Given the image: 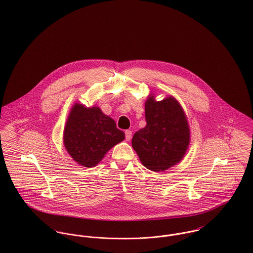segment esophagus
<instances>
[{
  "label": "esophagus",
  "mask_w": 253,
  "mask_h": 253,
  "mask_svg": "<svg viewBox=\"0 0 253 253\" xmlns=\"http://www.w3.org/2000/svg\"><path fill=\"white\" fill-rule=\"evenodd\" d=\"M131 138H132V131L126 130V131H125V140H131Z\"/></svg>",
  "instance_id": "1"
}]
</instances>
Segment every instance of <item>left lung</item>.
I'll use <instances>...</instances> for the list:
<instances>
[{"label":"left lung","instance_id":"left-lung-1","mask_svg":"<svg viewBox=\"0 0 253 253\" xmlns=\"http://www.w3.org/2000/svg\"><path fill=\"white\" fill-rule=\"evenodd\" d=\"M146 126L136 132L132 146L145 168L164 171L179 163L190 142L187 118L179 103L171 96L145 102Z\"/></svg>","mask_w":253,"mask_h":253}]
</instances>
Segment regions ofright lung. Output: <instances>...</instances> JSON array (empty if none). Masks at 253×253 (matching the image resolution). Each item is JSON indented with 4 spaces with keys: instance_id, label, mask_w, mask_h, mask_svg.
<instances>
[{
    "instance_id": "1",
    "label": "right lung",
    "mask_w": 253,
    "mask_h": 253,
    "mask_svg": "<svg viewBox=\"0 0 253 253\" xmlns=\"http://www.w3.org/2000/svg\"><path fill=\"white\" fill-rule=\"evenodd\" d=\"M125 139L112 117L98 107L86 108L75 104L64 129V145L71 157L80 165L95 167L106 153Z\"/></svg>"
}]
</instances>
